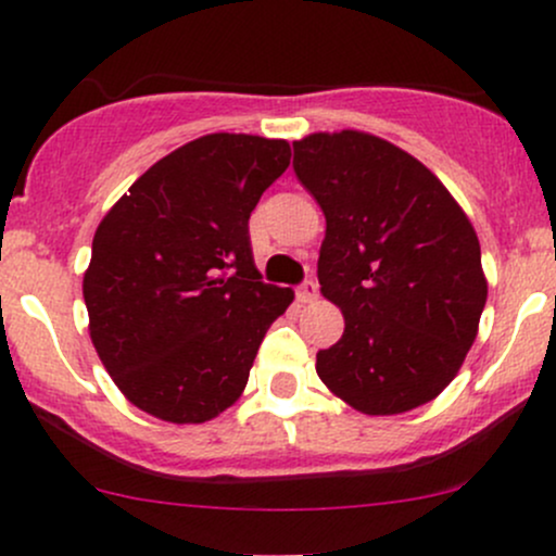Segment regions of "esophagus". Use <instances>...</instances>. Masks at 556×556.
Here are the masks:
<instances>
[{"mask_svg": "<svg viewBox=\"0 0 556 556\" xmlns=\"http://www.w3.org/2000/svg\"><path fill=\"white\" fill-rule=\"evenodd\" d=\"M316 298H318V285L311 282V279H305V282L298 287V300L300 303H314Z\"/></svg>", "mask_w": 556, "mask_h": 556, "instance_id": "obj_1", "label": "esophagus"}]
</instances>
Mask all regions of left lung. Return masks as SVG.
I'll use <instances>...</instances> for the list:
<instances>
[{
  "label": "left lung",
  "mask_w": 556,
  "mask_h": 556,
  "mask_svg": "<svg viewBox=\"0 0 556 556\" xmlns=\"http://www.w3.org/2000/svg\"><path fill=\"white\" fill-rule=\"evenodd\" d=\"M298 180L327 219L318 285L344 316L316 374L366 416H400L460 371L489 285L468 214L433 172L361 130L292 143Z\"/></svg>",
  "instance_id": "left-lung-1"
}]
</instances>
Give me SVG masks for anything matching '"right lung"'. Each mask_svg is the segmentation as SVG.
Segmentation results:
<instances>
[{
	"label": "right lung",
	"mask_w": 556,
	"mask_h": 556,
	"mask_svg": "<svg viewBox=\"0 0 556 556\" xmlns=\"http://www.w3.org/2000/svg\"><path fill=\"white\" fill-rule=\"evenodd\" d=\"M290 167L282 138L212 132L159 159L106 212L83 274L88 334L132 405L206 424L248 384L295 292L264 285L248 219Z\"/></svg>",
	"instance_id": "obj_1"
}]
</instances>
